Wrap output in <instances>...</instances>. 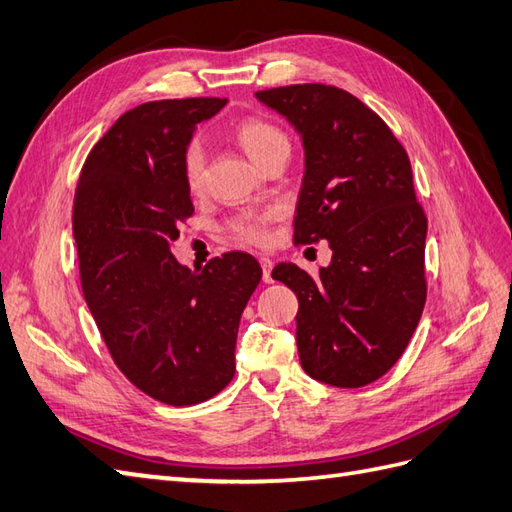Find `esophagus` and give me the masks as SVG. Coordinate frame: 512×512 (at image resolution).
Masks as SVG:
<instances>
[{
  "label": "esophagus",
  "instance_id": "34e87169",
  "mask_svg": "<svg viewBox=\"0 0 512 512\" xmlns=\"http://www.w3.org/2000/svg\"><path fill=\"white\" fill-rule=\"evenodd\" d=\"M260 267H263V280H265L267 284H269V282H273V278H271V269H273L271 258H267V256L260 258Z\"/></svg>",
  "mask_w": 512,
  "mask_h": 512
}]
</instances>
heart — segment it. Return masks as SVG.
Returning a JSON list of instances; mask_svg holds the SVG:
<instances>
[{
	"label": "heart",
	"instance_id": "1",
	"mask_svg": "<svg viewBox=\"0 0 512 512\" xmlns=\"http://www.w3.org/2000/svg\"><path fill=\"white\" fill-rule=\"evenodd\" d=\"M236 141L241 143L245 154L252 158L260 167L263 162L282 149H289V136H286L278 126L265 119H245L239 123L234 132ZM204 169H206V149L202 141H191L184 149V180L193 193L202 191L204 186ZM273 213L269 210H249L232 221V232L241 241L249 243H265L267 241V221Z\"/></svg>",
	"mask_w": 512,
	"mask_h": 512
}]
</instances>
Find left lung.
Instances as JSON below:
<instances>
[{
	"label": "left lung",
	"mask_w": 512,
	"mask_h": 512,
	"mask_svg": "<svg viewBox=\"0 0 512 512\" xmlns=\"http://www.w3.org/2000/svg\"><path fill=\"white\" fill-rule=\"evenodd\" d=\"M256 99L302 139L295 241L332 249L317 278L293 263L271 271L297 295L299 363L323 384L358 389L397 363L426 304L428 219L410 160L376 112L336 86H280Z\"/></svg>",
	"instance_id": "obj_1"
}]
</instances>
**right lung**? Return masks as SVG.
I'll return each mask as SVG.
<instances>
[{
  "instance_id": "1",
  "label": "right lung",
  "mask_w": 512,
  "mask_h": 512,
  "mask_svg": "<svg viewBox=\"0 0 512 512\" xmlns=\"http://www.w3.org/2000/svg\"><path fill=\"white\" fill-rule=\"evenodd\" d=\"M226 104L191 97L128 110L91 149L73 202L82 291L108 352L136 389L169 406L204 402L232 380L239 321L263 278L245 252L193 271L171 252L193 215L184 149Z\"/></svg>"
}]
</instances>
